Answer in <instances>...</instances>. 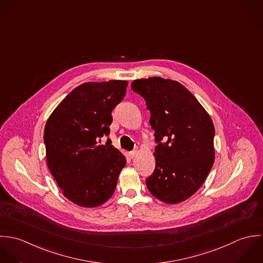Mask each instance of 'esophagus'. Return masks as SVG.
I'll use <instances>...</instances> for the list:
<instances>
[{
    "mask_svg": "<svg viewBox=\"0 0 263 263\" xmlns=\"http://www.w3.org/2000/svg\"><path fill=\"white\" fill-rule=\"evenodd\" d=\"M136 154H137V152H136V151H133V152H131V153H129V157H130V158H135V156H136Z\"/></svg>",
    "mask_w": 263,
    "mask_h": 263,
    "instance_id": "esophagus-1",
    "label": "esophagus"
}]
</instances>
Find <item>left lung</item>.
I'll use <instances>...</instances> for the list:
<instances>
[{
	"instance_id": "8db88e82",
	"label": "left lung",
	"mask_w": 263,
	"mask_h": 263,
	"mask_svg": "<svg viewBox=\"0 0 263 263\" xmlns=\"http://www.w3.org/2000/svg\"><path fill=\"white\" fill-rule=\"evenodd\" d=\"M131 86L151 110L149 123L158 144L156 168L146 186L164 203L182 202L201 187L214 161L210 115L177 81L151 77L134 80Z\"/></svg>"
}]
</instances>
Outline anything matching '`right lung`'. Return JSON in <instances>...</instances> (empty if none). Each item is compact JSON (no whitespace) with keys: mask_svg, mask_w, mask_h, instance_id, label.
<instances>
[{"mask_svg":"<svg viewBox=\"0 0 263 263\" xmlns=\"http://www.w3.org/2000/svg\"><path fill=\"white\" fill-rule=\"evenodd\" d=\"M128 82H87L73 89L58 105L45 127L47 163L63 194L83 208L107 201L117 186L126 158L107 138L111 111L120 104Z\"/></svg>","mask_w":263,"mask_h":263,"instance_id":"right-lung-1","label":"right lung"}]
</instances>
